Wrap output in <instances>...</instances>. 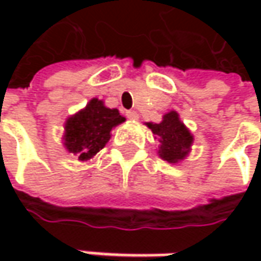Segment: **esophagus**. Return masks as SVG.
<instances>
[{"label": "esophagus", "instance_id": "esophagus-1", "mask_svg": "<svg viewBox=\"0 0 261 261\" xmlns=\"http://www.w3.org/2000/svg\"><path fill=\"white\" fill-rule=\"evenodd\" d=\"M126 116H127L130 120H138V119H139V115H138V112H135V110H129V112H126Z\"/></svg>", "mask_w": 261, "mask_h": 261}]
</instances>
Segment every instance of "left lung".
<instances>
[{
  "label": "left lung",
  "mask_w": 261,
  "mask_h": 261,
  "mask_svg": "<svg viewBox=\"0 0 261 261\" xmlns=\"http://www.w3.org/2000/svg\"><path fill=\"white\" fill-rule=\"evenodd\" d=\"M160 142L158 155L170 164H177L183 161L193 145V135L187 126L180 120L175 110H170L163 116L160 123L148 122L145 123Z\"/></svg>",
  "instance_id": "obj_1"
}]
</instances>
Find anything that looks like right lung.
Wrapping results in <instances>:
<instances>
[{"mask_svg":"<svg viewBox=\"0 0 261 261\" xmlns=\"http://www.w3.org/2000/svg\"><path fill=\"white\" fill-rule=\"evenodd\" d=\"M125 120L117 109L106 107L103 100L94 97L84 109L66 119L62 144L80 161H88L105 148L112 130Z\"/></svg>","mask_w":261,"mask_h":261,"instance_id":"1","label":"right lung"}]
</instances>
